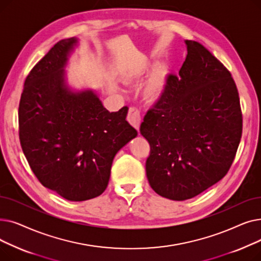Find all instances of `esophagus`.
Returning <instances> with one entry per match:
<instances>
[{"label":"esophagus","instance_id":"1","mask_svg":"<svg viewBox=\"0 0 261 261\" xmlns=\"http://www.w3.org/2000/svg\"><path fill=\"white\" fill-rule=\"evenodd\" d=\"M127 120L136 130H139L140 122H141V114H140V111L138 108H135V107L129 108V111L127 114Z\"/></svg>","mask_w":261,"mask_h":261}]
</instances>
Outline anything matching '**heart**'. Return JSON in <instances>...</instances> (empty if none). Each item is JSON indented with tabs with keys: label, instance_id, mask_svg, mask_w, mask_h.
<instances>
[{
	"label": "heart",
	"instance_id": "1",
	"mask_svg": "<svg viewBox=\"0 0 261 261\" xmlns=\"http://www.w3.org/2000/svg\"><path fill=\"white\" fill-rule=\"evenodd\" d=\"M164 75H165V70H164V67L159 66L155 70L153 76L148 80L144 88V95L147 99H159L164 88Z\"/></svg>",
	"mask_w": 261,
	"mask_h": 261
}]
</instances>
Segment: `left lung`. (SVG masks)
I'll return each mask as SVG.
<instances>
[{"mask_svg": "<svg viewBox=\"0 0 261 261\" xmlns=\"http://www.w3.org/2000/svg\"><path fill=\"white\" fill-rule=\"evenodd\" d=\"M185 44L179 75L167 76L140 129L150 145L149 184L175 201L194 198L220 181L242 134L239 94L229 71L197 41Z\"/></svg>", "mask_w": 261, "mask_h": 261, "instance_id": "8db88e82", "label": "left lung"}]
</instances>
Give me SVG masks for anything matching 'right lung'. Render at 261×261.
I'll list each match as a JSON object with an SVG mask.
<instances>
[{
  "label": "right lung",
  "mask_w": 261,
  "mask_h": 261,
  "mask_svg": "<svg viewBox=\"0 0 261 261\" xmlns=\"http://www.w3.org/2000/svg\"><path fill=\"white\" fill-rule=\"evenodd\" d=\"M77 39L55 44L27 75L19 105V138L25 158L44 187L70 201L106 190L118 150L138 135L128 107L110 113L92 91L74 93L63 67Z\"/></svg>",
  "instance_id": "add662e5"
}]
</instances>
